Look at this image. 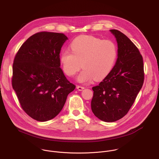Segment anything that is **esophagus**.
Returning a JSON list of instances; mask_svg holds the SVG:
<instances>
[{"mask_svg":"<svg viewBox=\"0 0 159 159\" xmlns=\"http://www.w3.org/2000/svg\"><path fill=\"white\" fill-rule=\"evenodd\" d=\"M77 89H78V90H80V91H82V90L84 89V87H82V86H80V85H77Z\"/></svg>","mask_w":159,"mask_h":159,"instance_id":"obj_1","label":"esophagus"}]
</instances>
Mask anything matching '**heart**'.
<instances>
[{"label": "heart", "mask_w": 159, "mask_h": 159, "mask_svg": "<svg viewBox=\"0 0 159 159\" xmlns=\"http://www.w3.org/2000/svg\"><path fill=\"white\" fill-rule=\"evenodd\" d=\"M70 50H63L60 55L62 69L68 76L75 75L83 83L93 80H101L106 77L114 66L118 55L115 43L91 36H82L70 44Z\"/></svg>", "instance_id": "b5f03b06"}]
</instances>
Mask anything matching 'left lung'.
Returning <instances> with one entry per match:
<instances>
[{"instance_id": "left-lung-1", "label": "left lung", "mask_w": 159, "mask_h": 159, "mask_svg": "<svg viewBox=\"0 0 159 159\" xmlns=\"http://www.w3.org/2000/svg\"><path fill=\"white\" fill-rule=\"evenodd\" d=\"M118 43V58L108 75L93 87L91 109L105 122H114L125 116L142 87L144 80L142 55L123 33L111 30Z\"/></svg>"}]
</instances>
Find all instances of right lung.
<instances>
[{"instance_id":"right-lung-1","label":"right lung","mask_w":159,"mask_h":159,"mask_svg":"<svg viewBox=\"0 0 159 159\" xmlns=\"http://www.w3.org/2000/svg\"><path fill=\"white\" fill-rule=\"evenodd\" d=\"M67 39L63 33H36L14 58L12 87L22 109L35 120L47 121L57 116L75 88L60 68V53Z\"/></svg>"}]
</instances>
